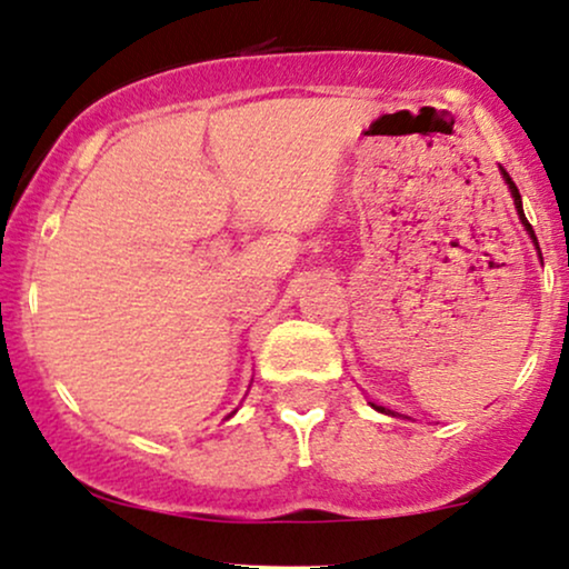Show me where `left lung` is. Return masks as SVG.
Returning <instances> with one entry per match:
<instances>
[{"label":"left lung","mask_w":569,"mask_h":569,"mask_svg":"<svg viewBox=\"0 0 569 569\" xmlns=\"http://www.w3.org/2000/svg\"><path fill=\"white\" fill-rule=\"evenodd\" d=\"M501 170V178H505V183H507V189H509V193H512V199H515V210H517V218H520V222H522V228L525 231H528V236H530V241H533V247L538 249V239H536V233H533V226H530L528 222V218H525V212H522V199H520V191H517V186H515V181L512 178H509V172L505 170V168H499ZM538 260H541V251H538ZM543 262V260H541ZM370 407L372 409H378V412H383V415H393V417H405V415H399V412H393V409H386V407H380V405H372L370 401Z\"/></svg>","instance_id":"obj_1"}]
</instances>
